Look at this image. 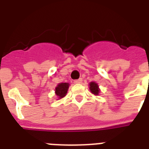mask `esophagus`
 Listing matches in <instances>:
<instances>
[{
	"label": "esophagus",
	"mask_w": 149,
	"mask_h": 149,
	"mask_svg": "<svg viewBox=\"0 0 149 149\" xmlns=\"http://www.w3.org/2000/svg\"><path fill=\"white\" fill-rule=\"evenodd\" d=\"M82 81H83V79H82V78H79V79H75L74 83L75 84H81Z\"/></svg>",
	"instance_id": "obj_1"
}]
</instances>
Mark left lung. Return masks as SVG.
Listing matches in <instances>:
<instances>
[{
  "instance_id": "1",
  "label": "left lung",
  "mask_w": 149,
  "mask_h": 149,
  "mask_svg": "<svg viewBox=\"0 0 149 149\" xmlns=\"http://www.w3.org/2000/svg\"><path fill=\"white\" fill-rule=\"evenodd\" d=\"M90 90H91V93L95 94V95H98V93L100 92L97 84H96L94 82H91V84H90Z\"/></svg>"
}]
</instances>
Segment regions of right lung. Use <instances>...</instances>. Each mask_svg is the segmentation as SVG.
Wrapping results in <instances>:
<instances>
[{
    "label": "right lung",
    "instance_id": "1",
    "mask_svg": "<svg viewBox=\"0 0 149 149\" xmlns=\"http://www.w3.org/2000/svg\"><path fill=\"white\" fill-rule=\"evenodd\" d=\"M70 84L68 83H61L56 86V94L58 98L64 97L67 93L68 88H69Z\"/></svg>",
    "mask_w": 149,
    "mask_h": 149
}]
</instances>
